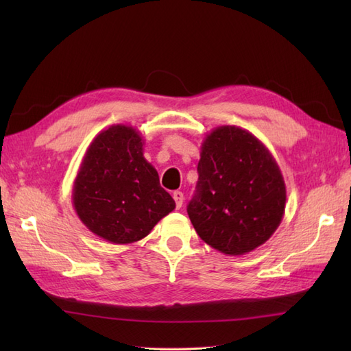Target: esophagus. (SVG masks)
<instances>
[{"instance_id": "obj_1", "label": "esophagus", "mask_w": 351, "mask_h": 351, "mask_svg": "<svg viewBox=\"0 0 351 351\" xmlns=\"http://www.w3.org/2000/svg\"><path fill=\"white\" fill-rule=\"evenodd\" d=\"M173 197H174V202H176V206H177V209L182 208V205H183V200H184L183 193H182V192H174V193H173Z\"/></svg>"}]
</instances>
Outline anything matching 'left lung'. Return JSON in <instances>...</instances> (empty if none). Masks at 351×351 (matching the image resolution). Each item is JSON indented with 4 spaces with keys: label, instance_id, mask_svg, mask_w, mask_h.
Listing matches in <instances>:
<instances>
[{
    "label": "left lung",
    "instance_id": "1",
    "mask_svg": "<svg viewBox=\"0 0 351 351\" xmlns=\"http://www.w3.org/2000/svg\"><path fill=\"white\" fill-rule=\"evenodd\" d=\"M199 182L187 214L210 247L240 256L281 224L287 190L281 169L256 136L237 125L210 130L200 147Z\"/></svg>",
    "mask_w": 351,
    "mask_h": 351
}]
</instances>
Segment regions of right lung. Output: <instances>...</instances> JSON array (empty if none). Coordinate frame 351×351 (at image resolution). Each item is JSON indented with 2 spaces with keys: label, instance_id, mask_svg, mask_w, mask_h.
Returning a JSON list of instances; mask_svg holds the SVG:
<instances>
[{
  "label": "right lung",
  "instance_id": "add662e5",
  "mask_svg": "<svg viewBox=\"0 0 351 351\" xmlns=\"http://www.w3.org/2000/svg\"><path fill=\"white\" fill-rule=\"evenodd\" d=\"M132 125L114 124L95 136L73 183V208L95 236L114 244L146 237L176 208L143 156Z\"/></svg>",
  "mask_w": 351,
  "mask_h": 351
}]
</instances>
